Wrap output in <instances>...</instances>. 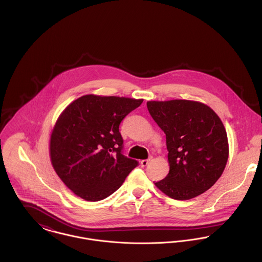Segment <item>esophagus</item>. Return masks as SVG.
Masks as SVG:
<instances>
[{
  "label": "esophagus",
  "instance_id": "34e87169",
  "mask_svg": "<svg viewBox=\"0 0 262 262\" xmlns=\"http://www.w3.org/2000/svg\"><path fill=\"white\" fill-rule=\"evenodd\" d=\"M150 162V158L149 159H143V160H141L140 161V164H141V166H146V165H148V163Z\"/></svg>",
  "mask_w": 262,
  "mask_h": 262
}]
</instances>
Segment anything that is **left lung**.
<instances>
[{
  "instance_id": "obj_1",
  "label": "left lung",
  "mask_w": 262,
  "mask_h": 262,
  "mask_svg": "<svg viewBox=\"0 0 262 262\" xmlns=\"http://www.w3.org/2000/svg\"><path fill=\"white\" fill-rule=\"evenodd\" d=\"M165 133L169 172L155 186L174 200L192 199L215 185L224 171L229 146L224 125L205 104L172 100L147 102Z\"/></svg>"
}]
</instances>
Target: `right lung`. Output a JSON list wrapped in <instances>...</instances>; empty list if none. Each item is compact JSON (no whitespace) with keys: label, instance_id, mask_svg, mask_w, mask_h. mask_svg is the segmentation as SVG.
Instances as JSON below:
<instances>
[{"label":"right lung","instance_id":"add662e5","mask_svg":"<svg viewBox=\"0 0 262 262\" xmlns=\"http://www.w3.org/2000/svg\"><path fill=\"white\" fill-rule=\"evenodd\" d=\"M143 100L85 95L59 116L50 137V158L64 185L85 201L111 195L139 164L123 154L122 120Z\"/></svg>","mask_w":262,"mask_h":262}]
</instances>
